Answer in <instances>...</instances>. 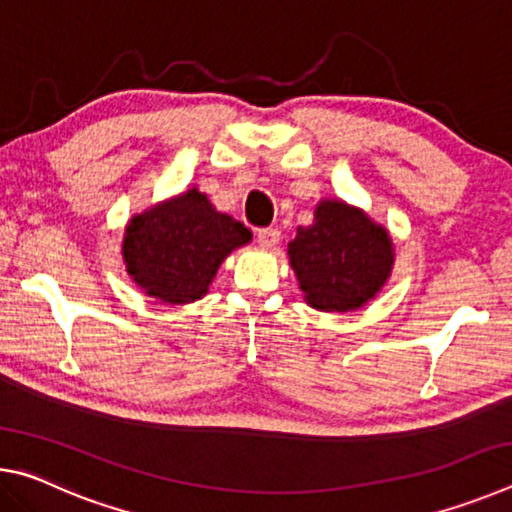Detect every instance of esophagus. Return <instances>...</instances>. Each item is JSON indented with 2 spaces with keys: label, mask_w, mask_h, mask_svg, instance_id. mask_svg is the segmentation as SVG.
Here are the masks:
<instances>
[{
  "label": "esophagus",
  "mask_w": 512,
  "mask_h": 512,
  "mask_svg": "<svg viewBox=\"0 0 512 512\" xmlns=\"http://www.w3.org/2000/svg\"><path fill=\"white\" fill-rule=\"evenodd\" d=\"M280 241V230L277 228H259L257 230V244L264 248H275Z\"/></svg>",
  "instance_id": "34e87169"
}]
</instances>
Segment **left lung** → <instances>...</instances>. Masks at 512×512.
<instances>
[{
    "label": "left lung",
    "instance_id": "obj_1",
    "mask_svg": "<svg viewBox=\"0 0 512 512\" xmlns=\"http://www.w3.org/2000/svg\"><path fill=\"white\" fill-rule=\"evenodd\" d=\"M289 259L311 307L348 311L384 287L393 244L381 225L341 201L318 205L314 223L298 228Z\"/></svg>",
    "mask_w": 512,
    "mask_h": 512
}]
</instances>
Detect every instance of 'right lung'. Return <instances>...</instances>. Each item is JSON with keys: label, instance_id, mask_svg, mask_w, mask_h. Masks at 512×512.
<instances>
[{"label": "right lung", "instance_id": "add662e5", "mask_svg": "<svg viewBox=\"0 0 512 512\" xmlns=\"http://www.w3.org/2000/svg\"><path fill=\"white\" fill-rule=\"evenodd\" d=\"M250 237L244 223L192 189L135 216L124 237L126 271L149 296L185 305L203 296L219 264Z\"/></svg>", "mask_w": 512, "mask_h": 512}]
</instances>
